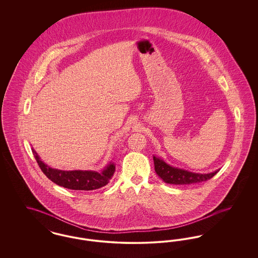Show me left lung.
Returning <instances> with one entry per match:
<instances>
[{"label":"left lung","instance_id":"1","mask_svg":"<svg viewBox=\"0 0 258 258\" xmlns=\"http://www.w3.org/2000/svg\"><path fill=\"white\" fill-rule=\"evenodd\" d=\"M155 170L160 178L167 184H190L196 183H201L208 181L212 177H214L218 171L209 173V174H199L186 171L183 169H178L172 167L165 163L162 160L154 157Z\"/></svg>","mask_w":258,"mask_h":258}]
</instances>
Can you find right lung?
<instances>
[{
    "instance_id": "1",
    "label": "right lung",
    "mask_w": 258,
    "mask_h": 258,
    "mask_svg": "<svg viewBox=\"0 0 258 258\" xmlns=\"http://www.w3.org/2000/svg\"><path fill=\"white\" fill-rule=\"evenodd\" d=\"M34 157L37 160L38 166L43 174L51 180L53 183L74 190H93L101 186H104L109 183L114 172L115 165L110 163L103 171L98 173L96 171H62L53 169L44 164L37 153L33 149Z\"/></svg>"
}]
</instances>
